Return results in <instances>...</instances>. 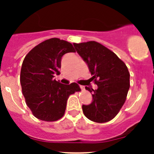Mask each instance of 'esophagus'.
Instances as JSON below:
<instances>
[{"mask_svg": "<svg viewBox=\"0 0 154 154\" xmlns=\"http://www.w3.org/2000/svg\"><path fill=\"white\" fill-rule=\"evenodd\" d=\"M80 88H81V90H82V91H84V90H85V87H84V86H82V85H80Z\"/></svg>", "mask_w": 154, "mask_h": 154, "instance_id": "obj_1", "label": "esophagus"}]
</instances>
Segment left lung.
Returning <instances> with one entry per match:
<instances>
[{
    "label": "left lung",
    "mask_w": 154,
    "mask_h": 154,
    "mask_svg": "<svg viewBox=\"0 0 154 154\" xmlns=\"http://www.w3.org/2000/svg\"><path fill=\"white\" fill-rule=\"evenodd\" d=\"M74 46L98 85L87 87L93 101L82 105L85 116L95 122L103 123L116 116L126 100L130 88V73L125 63L114 52L95 41L74 43Z\"/></svg>",
    "instance_id": "left-lung-1"
}]
</instances>
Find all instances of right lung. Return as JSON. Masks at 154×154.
Masks as SVG:
<instances>
[{
  "instance_id": "obj_1",
  "label": "right lung",
  "mask_w": 154,
  "mask_h": 154,
  "mask_svg": "<svg viewBox=\"0 0 154 154\" xmlns=\"http://www.w3.org/2000/svg\"><path fill=\"white\" fill-rule=\"evenodd\" d=\"M75 52L73 45L59 38L42 42L28 53L23 61L20 83L27 106L38 119L54 122L61 119L69 96L80 91L76 82L61 84L55 79L60 74L61 58Z\"/></svg>"
}]
</instances>
